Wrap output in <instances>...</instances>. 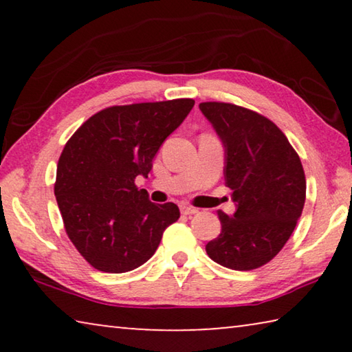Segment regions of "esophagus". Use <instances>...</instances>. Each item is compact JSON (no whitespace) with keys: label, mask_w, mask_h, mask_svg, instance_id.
Here are the masks:
<instances>
[{"label":"esophagus","mask_w":352,"mask_h":352,"mask_svg":"<svg viewBox=\"0 0 352 352\" xmlns=\"http://www.w3.org/2000/svg\"><path fill=\"white\" fill-rule=\"evenodd\" d=\"M180 211H182V214H184V216H190V214L199 212L197 208H192V206H188V205H182Z\"/></svg>","instance_id":"obj_1"}]
</instances>
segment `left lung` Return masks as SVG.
Here are the masks:
<instances>
[{
  "mask_svg": "<svg viewBox=\"0 0 352 352\" xmlns=\"http://www.w3.org/2000/svg\"><path fill=\"white\" fill-rule=\"evenodd\" d=\"M200 111L225 151V184L236 211H219L220 234L206 253L231 270H253L281 252L294 233L306 200L302 164L270 119L225 102H201Z\"/></svg>",
  "mask_w": 352,
  "mask_h": 352,
  "instance_id": "8db88e82",
  "label": "left lung"
}]
</instances>
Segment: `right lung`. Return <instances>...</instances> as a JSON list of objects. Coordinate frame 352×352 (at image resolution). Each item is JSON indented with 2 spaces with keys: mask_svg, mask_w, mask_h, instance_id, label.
<instances>
[{
  "mask_svg": "<svg viewBox=\"0 0 352 352\" xmlns=\"http://www.w3.org/2000/svg\"><path fill=\"white\" fill-rule=\"evenodd\" d=\"M192 107V99L109 107L65 144L54 194L68 237L94 269H138L180 217L175 204L148 200L135 178H147L155 155Z\"/></svg>",
  "mask_w": 352,
  "mask_h": 352,
  "instance_id": "right-lung-1",
  "label": "right lung"
}]
</instances>
